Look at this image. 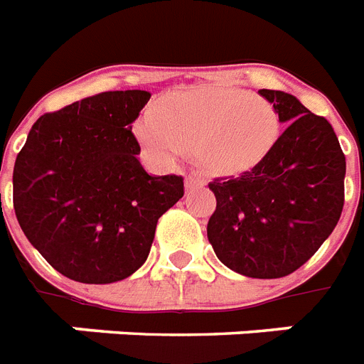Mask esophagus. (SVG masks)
Segmentation results:
<instances>
[{"instance_id": "obj_1", "label": "esophagus", "mask_w": 364, "mask_h": 364, "mask_svg": "<svg viewBox=\"0 0 364 364\" xmlns=\"http://www.w3.org/2000/svg\"><path fill=\"white\" fill-rule=\"evenodd\" d=\"M204 185H205L204 177L198 176V173H188L187 179H185V187H187V191H191V188L204 187Z\"/></svg>"}]
</instances>
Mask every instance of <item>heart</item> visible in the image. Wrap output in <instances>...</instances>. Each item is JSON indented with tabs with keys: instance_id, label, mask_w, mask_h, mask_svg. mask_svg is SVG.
I'll return each mask as SVG.
<instances>
[{
	"instance_id": "b5f03b06",
	"label": "heart",
	"mask_w": 364,
	"mask_h": 364,
	"mask_svg": "<svg viewBox=\"0 0 364 364\" xmlns=\"http://www.w3.org/2000/svg\"><path fill=\"white\" fill-rule=\"evenodd\" d=\"M279 134V115L262 96L219 85L171 94L137 124L141 143L162 162L194 151L204 168L236 173L270 153Z\"/></svg>"
}]
</instances>
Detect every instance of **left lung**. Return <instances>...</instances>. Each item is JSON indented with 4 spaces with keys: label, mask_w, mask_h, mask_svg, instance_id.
Instances as JSON below:
<instances>
[{
    "label": "left lung",
    "mask_w": 364,
    "mask_h": 364,
    "mask_svg": "<svg viewBox=\"0 0 364 364\" xmlns=\"http://www.w3.org/2000/svg\"><path fill=\"white\" fill-rule=\"evenodd\" d=\"M287 128L238 177L210 183L217 208L208 240L230 270L276 279L299 270L331 236L344 208L346 156L331 122L279 90H259Z\"/></svg>",
    "instance_id": "1"
}]
</instances>
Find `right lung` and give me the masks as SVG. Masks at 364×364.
Returning a JSON list of instances; mask_svg holds the SVG:
<instances>
[{"mask_svg": "<svg viewBox=\"0 0 364 364\" xmlns=\"http://www.w3.org/2000/svg\"><path fill=\"white\" fill-rule=\"evenodd\" d=\"M145 90H113L45 113L13 170V205L26 238L54 270L113 283L147 260L156 223L185 194L183 177H153L132 124Z\"/></svg>", "mask_w": 364, "mask_h": 364, "instance_id": "obj_1", "label": "right lung"}]
</instances>
